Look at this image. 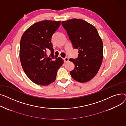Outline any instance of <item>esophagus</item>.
I'll list each match as a JSON object with an SVG mask.
<instances>
[{
    "label": "esophagus",
    "instance_id": "34e87169",
    "mask_svg": "<svg viewBox=\"0 0 126 126\" xmlns=\"http://www.w3.org/2000/svg\"><path fill=\"white\" fill-rule=\"evenodd\" d=\"M63 61H64V63L68 62L69 61V58L68 57H65V58H63Z\"/></svg>",
    "mask_w": 126,
    "mask_h": 126
}]
</instances>
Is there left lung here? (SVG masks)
<instances>
[{"mask_svg":"<svg viewBox=\"0 0 126 126\" xmlns=\"http://www.w3.org/2000/svg\"><path fill=\"white\" fill-rule=\"evenodd\" d=\"M74 49H78V56L69 61L75 64L71 77L79 82H86L97 74L102 63L103 45L97 29L82 19L62 21Z\"/></svg>","mask_w":126,"mask_h":126,"instance_id":"left-lung-1","label":"left lung"}]
</instances>
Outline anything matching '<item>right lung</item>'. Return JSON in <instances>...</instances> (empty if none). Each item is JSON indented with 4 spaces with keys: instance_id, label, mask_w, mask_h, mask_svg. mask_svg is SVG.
<instances>
[{
    "instance_id": "obj_1",
    "label": "right lung",
    "mask_w": 126,
    "mask_h": 126,
    "mask_svg": "<svg viewBox=\"0 0 126 126\" xmlns=\"http://www.w3.org/2000/svg\"><path fill=\"white\" fill-rule=\"evenodd\" d=\"M61 21L44 20L29 27L22 36L20 59L25 73L32 81L40 85H48L55 80L57 72L63 63L61 57L53 56L51 42L52 35ZM51 51V56L47 52Z\"/></svg>"
}]
</instances>
